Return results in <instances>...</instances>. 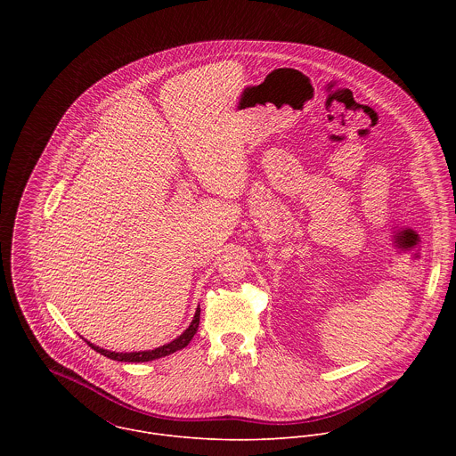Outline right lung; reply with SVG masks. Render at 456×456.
I'll return each mask as SVG.
<instances>
[{
	"mask_svg": "<svg viewBox=\"0 0 456 456\" xmlns=\"http://www.w3.org/2000/svg\"><path fill=\"white\" fill-rule=\"evenodd\" d=\"M198 323H200V305L196 309L195 316H193V322L191 325L188 326L177 338H174L172 342L168 344H163L156 349H151V351H133V353H116V351H109V349H103L100 346H94L91 342H87L94 351H98L100 354L110 358V360H116V362H133V363H138V362H151V360H158V358H163V356H168L179 349H184L190 340L195 337L196 330H198Z\"/></svg>",
	"mask_w": 456,
	"mask_h": 456,
	"instance_id": "obj_1",
	"label": "right lung"
}]
</instances>
